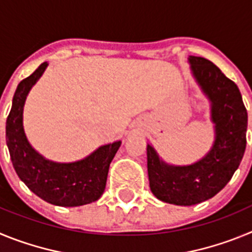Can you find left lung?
Returning a JSON list of instances; mask_svg holds the SVG:
<instances>
[{"instance_id":"1","label":"left lung","mask_w":252,"mask_h":252,"mask_svg":"<svg viewBox=\"0 0 252 252\" xmlns=\"http://www.w3.org/2000/svg\"><path fill=\"white\" fill-rule=\"evenodd\" d=\"M193 77L211 102L215 142L206 157L190 165L162 161L148 145V174L153 194L162 202L193 206L215 197L239 168L246 149L248 111L235 82L217 65L201 57H189Z\"/></svg>"}]
</instances>
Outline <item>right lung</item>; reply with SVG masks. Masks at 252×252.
Returning <instances> with one entry per match:
<instances>
[{
	"label": "right lung",
	"mask_w": 252,
	"mask_h": 252,
	"mask_svg": "<svg viewBox=\"0 0 252 252\" xmlns=\"http://www.w3.org/2000/svg\"><path fill=\"white\" fill-rule=\"evenodd\" d=\"M48 66L43 63L22 79L13 94L6 121V142L17 175L37 197L55 206L77 207L97 201L104 192L107 174L121 141L103 145L84 159L55 162L41 157L28 141L22 126L25 99Z\"/></svg>",
	"instance_id": "1"
}]
</instances>
